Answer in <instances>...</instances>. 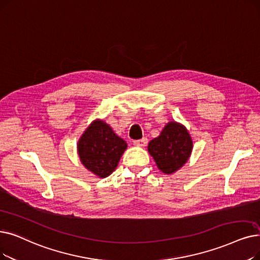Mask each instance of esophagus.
<instances>
[{
	"mask_svg": "<svg viewBox=\"0 0 260 260\" xmlns=\"http://www.w3.org/2000/svg\"><path fill=\"white\" fill-rule=\"evenodd\" d=\"M146 143H148V138H142V139L134 141V144L137 146H145Z\"/></svg>",
	"mask_w": 260,
	"mask_h": 260,
	"instance_id": "esophagus-1",
	"label": "esophagus"
}]
</instances>
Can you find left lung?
I'll list each match as a JSON object with an SVG mask.
<instances>
[{
    "instance_id": "8db88e82",
    "label": "left lung",
    "mask_w": 260,
    "mask_h": 260,
    "mask_svg": "<svg viewBox=\"0 0 260 260\" xmlns=\"http://www.w3.org/2000/svg\"><path fill=\"white\" fill-rule=\"evenodd\" d=\"M192 140L186 127L169 122L157 138L150 141L148 151L165 174H172L182 168L192 151Z\"/></svg>"
}]
</instances>
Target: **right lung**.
<instances>
[{"label":"right lung","instance_id":"add662e5","mask_svg":"<svg viewBox=\"0 0 260 260\" xmlns=\"http://www.w3.org/2000/svg\"><path fill=\"white\" fill-rule=\"evenodd\" d=\"M127 144L102 120L93 121L77 143L82 164L99 177H107L117 168Z\"/></svg>","mask_w":260,"mask_h":260}]
</instances>
